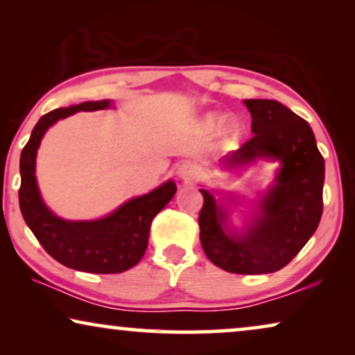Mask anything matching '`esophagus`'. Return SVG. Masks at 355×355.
Masks as SVG:
<instances>
[{
  "label": "esophagus",
  "instance_id": "esophagus-1",
  "mask_svg": "<svg viewBox=\"0 0 355 355\" xmlns=\"http://www.w3.org/2000/svg\"><path fill=\"white\" fill-rule=\"evenodd\" d=\"M198 173H200V168H198L197 164L192 163V162H184V163L179 164V168H178L179 178L184 179L186 182L192 181V179H196L198 176Z\"/></svg>",
  "mask_w": 355,
  "mask_h": 355
}]
</instances>
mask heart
Here are the masks:
<instances>
[{"label":"heart","mask_w":355,"mask_h":355,"mask_svg":"<svg viewBox=\"0 0 355 355\" xmlns=\"http://www.w3.org/2000/svg\"><path fill=\"white\" fill-rule=\"evenodd\" d=\"M221 118H218V116H208V118L205 119V125L210 130H215L218 129V125L221 124ZM230 132H234V125H230Z\"/></svg>","instance_id":"heart-1"}]
</instances>
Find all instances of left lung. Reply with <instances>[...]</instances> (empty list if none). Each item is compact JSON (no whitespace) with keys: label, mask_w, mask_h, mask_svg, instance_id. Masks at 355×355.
<instances>
[{"label":"left lung","mask_w":355,"mask_h":355,"mask_svg":"<svg viewBox=\"0 0 355 355\" xmlns=\"http://www.w3.org/2000/svg\"><path fill=\"white\" fill-rule=\"evenodd\" d=\"M254 137L223 158L227 168L278 159L275 184L259 202L244 234L227 231L226 210L200 189V242L211 263L237 275L284 268L317 231L323 211L324 159L309 123L275 100H245Z\"/></svg>","instance_id":"obj_1"}]
</instances>
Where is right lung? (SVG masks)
Here are the masks:
<instances>
[{"mask_svg":"<svg viewBox=\"0 0 355 355\" xmlns=\"http://www.w3.org/2000/svg\"><path fill=\"white\" fill-rule=\"evenodd\" d=\"M110 100L84 101L69 108L53 110L35 124L21 153L19 205L24 220L43 249L67 268L85 273H123L142 259L148 245L153 218L176 193V184L168 181L145 196L125 202L111 215L94 221H67L48 210L35 178V158L43 135L56 121L77 111L108 108Z\"/></svg>","mask_w":355,"mask_h":355,"instance_id":"1","label":"right lung"}]
</instances>
